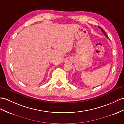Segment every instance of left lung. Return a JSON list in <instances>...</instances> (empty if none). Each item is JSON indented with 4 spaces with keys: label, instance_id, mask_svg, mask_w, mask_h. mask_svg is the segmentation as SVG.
Instances as JSON below:
<instances>
[{
    "label": "left lung",
    "instance_id": "left-lung-1",
    "mask_svg": "<svg viewBox=\"0 0 124 124\" xmlns=\"http://www.w3.org/2000/svg\"><path fill=\"white\" fill-rule=\"evenodd\" d=\"M99 27V28H100L101 29V31H102V32L104 33V34L105 35V36H106V37H107V38H108V36H107V35L106 34V32H105V31H104V30L103 29H102V28H101V27Z\"/></svg>",
    "mask_w": 124,
    "mask_h": 124
}]
</instances>
